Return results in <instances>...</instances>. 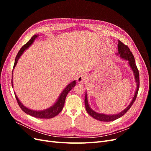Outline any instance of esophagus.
<instances>
[{"mask_svg": "<svg viewBox=\"0 0 151 151\" xmlns=\"http://www.w3.org/2000/svg\"><path fill=\"white\" fill-rule=\"evenodd\" d=\"M77 80L78 83H84V82H86V76L85 74H84V73H81V74H79L78 76H77Z\"/></svg>", "mask_w": 151, "mask_h": 151, "instance_id": "1", "label": "esophagus"}]
</instances>
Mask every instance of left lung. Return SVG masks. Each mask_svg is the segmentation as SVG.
Returning a JSON list of instances; mask_svg holds the SVG:
<instances>
[{
    "instance_id": "left-lung-1",
    "label": "left lung",
    "mask_w": 151,
    "mask_h": 151,
    "mask_svg": "<svg viewBox=\"0 0 151 151\" xmlns=\"http://www.w3.org/2000/svg\"><path fill=\"white\" fill-rule=\"evenodd\" d=\"M118 52L116 53L117 55H119L122 58L125 59V60H127L128 62H129V66L130 67L132 70L133 71L134 75L135 77V83L137 84V89H136V91L135 92L133 99H132V101L130 102L129 106H128L124 109V110L122 111L121 112L118 113V114H114V115H106V114L99 113H97V112L94 111V110H93V109L91 108L89 104L88 103V95H87V92H86V95H85V99H84L86 111L89 113V115H90L91 116L93 117L94 118H95V119H96L99 121L111 122V121L118 119V118H120L123 115H124L129 110V109L131 108L132 105L133 104V103H134L135 100L136 99L137 96V94H138L139 84H140L139 72L137 67V66H136L135 59H134V57L133 55V54H132V53L131 52L129 48L128 47L127 45L123 44L121 42V41H118Z\"/></svg>"
}]
</instances>
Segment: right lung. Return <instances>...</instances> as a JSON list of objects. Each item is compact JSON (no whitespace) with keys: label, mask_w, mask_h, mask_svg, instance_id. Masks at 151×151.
<instances>
[{"label":"right lung","mask_w":151,"mask_h":151,"mask_svg":"<svg viewBox=\"0 0 151 151\" xmlns=\"http://www.w3.org/2000/svg\"><path fill=\"white\" fill-rule=\"evenodd\" d=\"M38 35H35L33 36V37H31V38L29 40V42H27L24 45V46H22V47L21 48V50H19V52L17 53V55L16 57L14 64V67H13L14 68V67H16L17 63V61H18V60H19V58H20V57L22 55V54L24 53V52L27 48H28L29 47L31 46V45L33 44V43L34 42V41L35 40V39L36 38H38ZM12 72H13V70H12ZM76 81H72L69 84H68L66 88L63 90V91L61 93L60 95L59 96V97L57 99L56 103H54V104L52 105L51 107H50V108H48L46 109H44V110L36 111V110H33V109H31L28 108L26 107L19 101V99H18V98H17V96H16L15 93H14V94H15V96H16V100H17L18 104H19V107L21 108V109L24 112H25L26 113L28 114V115H29L32 116H34L35 118H47V119H48V118H52L54 116H57L58 114L60 113V111L62 110V109L63 108V106H64V103H65V98H66L67 95L68 94V93H69V91L76 86ZM12 86L13 88L12 78Z\"/></svg>","instance_id":"add662e5"}]
</instances>
